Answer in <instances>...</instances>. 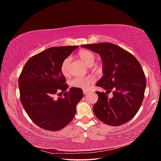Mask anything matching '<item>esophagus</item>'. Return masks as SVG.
<instances>
[{
  "label": "esophagus",
  "instance_id": "1",
  "mask_svg": "<svg viewBox=\"0 0 161 161\" xmlns=\"http://www.w3.org/2000/svg\"><path fill=\"white\" fill-rule=\"evenodd\" d=\"M90 92V90H88V89H83V93L85 95L89 93V92Z\"/></svg>",
  "mask_w": 161,
  "mask_h": 161
}]
</instances>
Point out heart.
<instances>
[{
    "label": "heart",
    "mask_w": 161,
    "mask_h": 161,
    "mask_svg": "<svg viewBox=\"0 0 161 161\" xmlns=\"http://www.w3.org/2000/svg\"><path fill=\"white\" fill-rule=\"evenodd\" d=\"M78 57L86 65L88 66H91L93 65L95 61V55L91 51L89 50L82 49L80 50L78 53ZM70 58L68 57L63 60L60 66V71L62 74L67 76L69 75L70 73ZM95 78L92 76H79L75 77L70 80V84L73 87L80 89H86L94 82Z\"/></svg>",
    "instance_id": "heart-1"
}]
</instances>
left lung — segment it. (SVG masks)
<instances>
[{"mask_svg":"<svg viewBox=\"0 0 161 161\" xmlns=\"http://www.w3.org/2000/svg\"><path fill=\"white\" fill-rule=\"evenodd\" d=\"M80 47L100 55L103 76L96 85L107 90V93L113 91L111 99L104 92L96 91L98 101L93 106L95 116L109 125L118 126L127 123L138 111L147 86L140 62L131 53L111 43H92Z\"/></svg>","mask_w":161,"mask_h":161,"instance_id":"1","label":"left lung"}]
</instances>
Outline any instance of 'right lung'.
<instances>
[{
    "instance_id": "1",
    "label": "right lung",
    "mask_w": 161,
    "mask_h": 161,
    "mask_svg": "<svg viewBox=\"0 0 161 161\" xmlns=\"http://www.w3.org/2000/svg\"><path fill=\"white\" fill-rule=\"evenodd\" d=\"M77 47L48 48L30 58L19 76L21 104L33 122L42 129L53 131L64 128L74 118L76 105L83 97L80 88L66 91L69 85L60 71L63 60ZM60 91L63 97L53 98Z\"/></svg>"
}]
</instances>
